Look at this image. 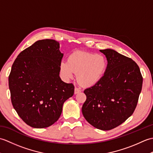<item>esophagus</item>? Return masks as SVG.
Listing matches in <instances>:
<instances>
[{"label": "esophagus", "instance_id": "esophagus-1", "mask_svg": "<svg viewBox=\"0 0 153 153\" xmlns=\"http://www.w3.org/2000/svg\"><path fill=\"white\" fill-rule=\"evenodd\" d=\"M82 91V89H81L79 87H75V89H74V93L75 94H77L80 93Z\"/></svg>", "mask_w": 153, "mask_h": 153}]
</instances>
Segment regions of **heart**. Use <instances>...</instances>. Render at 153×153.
I'll return each instance as SVG.
<instances>
[{
  "label": "heart",
  "mask_w": 153,
  "mask_h": 153,
  "mask_svg": "<svg viewBox=\"0 0 153 153\" xmlns=\"http://www.w3.org/2000/svg\"><path fill=\"white\" fill-rule=\"evenodd\" d=\"M106 58L102 54L76 51L71 54L68 62L61 63V71L66 78L77 74L78 82L84 86L95 85L101 79L107 68Z\"/></svg>",
  "instance_id": "1"
}]
</instances>
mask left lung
I'll return each instance as SVG.
<instances>
[{"instance_id":"8db88e82","label":"left lung","mask_w":153,"mask_h":153,"mask_svg":"<svg viewBox=\"0 0 153 153\" xmlns=\"http://www.w3.org/2000/svg\"><path fill=\"white\" fill-rule=\"evenodd\" d=\"M108 64L103 76L84 90L87 99L82 106L84 118L101 130H110L132 115L140 95L143 77L131 58L114 50H100Z\"/></svg>"}]
</instances>
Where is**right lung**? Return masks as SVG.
Instances as JSON below:
<instances>
[{
    "label": "right lung",
    "instance_id": "right-lung-1",
    "mask_svg": "<svg viewBox=\"0 0 153 153\" xmlns=\"http://www.w3.org/2000/svg\"><path fill=\"white\" fill-rule=\"evenodd\" d=\"M53 39L35 42L18 54L8 77L11 101L25 123L45 128L60 118L64 102L74 93L59 76L63 54Z\"/></svg>",
    "mask_w": 153,
    "mask_h": 153
}]
</instances>
